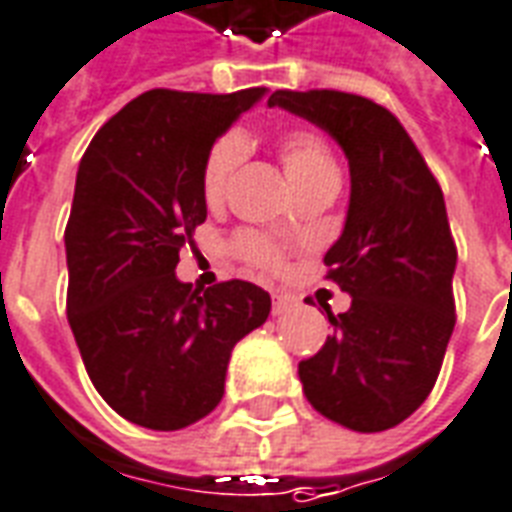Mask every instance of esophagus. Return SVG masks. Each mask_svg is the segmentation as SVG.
<instances>
[{"label":"esophagus","instance_id":"34e87169","mask_svg":"<svg viewBox=\"0 0 512 512\" xmlns=\"http://www.w3.org/2000/svg\"><path fill=\"white\" fill-rule=\"evenodd\" d=\"M291 307H294V299L291 297H283V294H275V297H272V315L288 313Z\"/></svg>","mask_w":512,"mask_h":512}]
</instances>
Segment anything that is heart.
Listing matches in <instances>:
<instances>
[{
  "mask_svg": "<svg viewBox=\"0 0 512 512\" xmlns=\"http://www.w3.org/2000/svg\"><path fill=\"white\" fill-rule=\"evenodd\" d=\"M278 153L288 178L294 183L299 194L310 188L326 186V183H340V169L334 161L329 142L313 129L297 126L280 134ZM245 159V142L240 134H224L213 142L202 164V197L207 205H221L229 194L234 172L240 169ZM234 251L242 261H248L261 270H280L283 267V251L278 242L264 237L259 232H242L234 237Z\"/></svg>",
  "mask_w": 512,
  "mask_h": 512,
  "instance_id": "heart-1",
  "label": "heart"
}]
</instances>
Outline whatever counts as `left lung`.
Returning a JSON list of instances; mask_svg holds the SVG:
<instances>
[{
	"instance_id": "8db88e82",
	"label": "left lung",
	"mask_w": 512,
	"mask_h": 512,
	"mask_svg": "<svg viewBox=\"0 0 512 512\" xmlns=\"http://www.w3.org/2000/svg\"><path fill=\"white\" fill-rule=\"evenodd\" d=\"M321 126L348 156L351 205L326 251V280L351 307L326 310L332 337L299 361L307 402L353 432H383L424 405L456 324L453 242L443 188L397 115L332 88L270 96Z\"/></svg>"
}]
</instances>
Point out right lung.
<instances>
[{
  "instance_id": "1",
  "label": "right lung",
  "mask_w": 512,
  "mask_h": 512,
  "mask_svg": "<svg viewBox=\"0 0 512 512\" xmlns=\"http://www.w3.org/2000/svg\"><path fill=\"white\" fill-rule=\"evenodd\" d=\"M264 94L153 88L80 159L64 229L67 318L96 391L145 429L175 432L213 413L232 348L270 315V294L248 280L202 291L175 278L207 218V151Z\"/></svg>"
}]
</instances>
